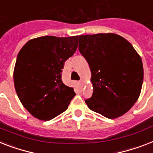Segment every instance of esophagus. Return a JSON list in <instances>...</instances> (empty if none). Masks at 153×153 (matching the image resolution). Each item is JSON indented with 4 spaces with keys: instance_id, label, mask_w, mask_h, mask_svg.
Returning a JSON list of instances; mask_svg holds the SVG:
<instances>
[{
    "instance_id": "1",
    "label": "esophagus",
    "mask_w": 153,
    "mask_h": 153,
    "mask_svg": "<svg viewBox=\"0 0 153 153\" xmlns=\"http://www.w3.org/2000/svg\"><path fill=\"white\" fill-rule=\"evenodd\" d=\"M79 84H80L81 86L82 87L83 85H84V84H85V82H84V81H83V80H81L80 82H79Z\"/></svg>"
}]
</instances>
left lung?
Masks as SVG:
<instances>
[{
	"instance_id": "8db88e82",
	"label": "left lung",
	"mask_w": 153,
	"mask_h": 153,
	"mask_svg": "<svg viewBox=\"0 0 153 153\" xmlns=\"http://www.w3.org/2000/svg\"><path fill=\"white\" fill-rule=\"evenodd\" d=\"M79 48L91 71L93 96L85 100L90 110L116 119L130 110L142 87V60L133 45L116 33L79 36Z\"/></svg>"
}]
</instances>
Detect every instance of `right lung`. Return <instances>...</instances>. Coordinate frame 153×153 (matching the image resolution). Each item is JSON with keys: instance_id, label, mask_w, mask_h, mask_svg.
I'll return each instance as SVG.
<instances>
[{"instance_id": "obj_1", "label": "right lung", "mask_w": 153, "mask_h": 153, "mask_svg": "<svg viewBox=\"0 0 153 153\" xmlns=\"http://www.w3.org/2000/svg\"><path fill=\"white\" fill-rule=\"evenodd\" d=\"M78 37L42 36L21 48L13 79L18 97L33 117L48 121L65 111L75 96L72 87L61 79L64 62L78 47Z\"/></svg>"}]
</instances>
